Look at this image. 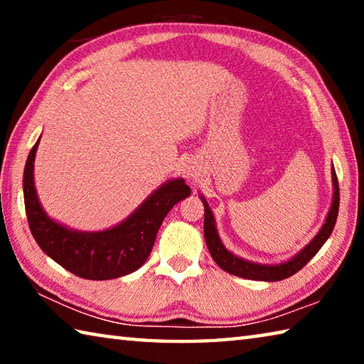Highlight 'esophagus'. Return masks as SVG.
Masks as SVG:
<instances>
[{
    "label": "esophagus",
    "mask_w": 364,
    "mask_h": 364,
    "mask_svg": "<svg viewBox=\"0 0 364 364\" xmlns=\"http://www.w3.org/2000/svg\"><path fill=\"white\" fill-rule=\"evenodd\" d=\"M186 176H188L189 181L196 183L197 178H199V171H197L194 167H191V165H189V167L186 168Z\"/></svg>",
    "instance_id": "esophagus-1"
}]
</instances>
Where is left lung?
<instances>
[{"label":"left lung","instance_id":"left-lung-1","mask_svg":"<svg viewBox=\"0 0 364 364\" xmlns=\"http://www.w3.org/2000/svg\"><path fill=\"white\" fill-rule=\"evenodd\" d=\"M332 184H334V197H332V205L331 210L326 217V223L323 225L321 230L313 237V241L306 245L304 250H300L297 255L291 260L279 264H260L254 262H247L244 258H239L231 252L225 249V245L221 244L220 236L217 232V228H215V218L213 213L208 207L207 200L204 196H200L202 202H204L205 208V217H204V236H205V244L207 249L210 252L212 258L215 263L218 264L221 269H225L226 273L239 276V278L245 279H255V281H281L286 279L289 276H292L300 271L305 264L311 260L313 257L318 254V250L323 247V244L328 241L331 236L332 230H334L336 221H337V213H338V200H341V196H338V181L336 170L332 167Z\"/></svg>","mask_w":364,"mask_h":364}]
</instances>
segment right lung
Instances as JSON below:
<instances>
[{
  "label": "right lung",
  "mask_w": 364,
  "mask_h": 364,
  "mask_svg": "<svg viewBox=\"0 0 364 364\" xmlns=\"http://www.w3.org/2000/svg\"><path fill=\"white\" fill-rule=\"evenodd\" d=\"M40 139L23 170V202L30 231L48 257L78 278L104 281L136 271L149 257L160 225L175 204L191 194L183 178L165 183L120 225L106 231L80 232L51 220L33 184V162Z\"/></svg>",
  "instance_id": "add662e5"
}]
</instances>
